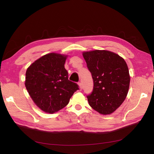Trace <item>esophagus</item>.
<instances>
[{"instance_id":"obj_1","label":"esophagus","mask_w":154,"mask_h":154,"mask_svg":"<svg viewBox=\"0 0 154 154\" xmlns=\"http://www.w3.org/2000/svg\"><path fill=\"white\" fill-rule=\"evenodd\" d=\"M78 86H79V88L80 90H82V84L81 82H78Z\"/></svg>"}]
</instances>
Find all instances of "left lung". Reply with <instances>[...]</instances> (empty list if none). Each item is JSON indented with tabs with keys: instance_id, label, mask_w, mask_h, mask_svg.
Listing matches in <instances>:
<instances>
[{
	"instance_id": "1",
	"label": "left lung",
	"mask_w": 154,
	"mask_h": 154,
	"mask_svg": "<svg viewBox=\"0 0 154 154\" xmlns=\"http://www.w3.org/2000/svg\"><path fill=\"white\" fill-rule=\"evenodd\" d=\"M94 80L88 103L102 115H109L120 107L127 95L131 77L123 58L106 50L83 52Z\"/></svg>"
}]
</instances>
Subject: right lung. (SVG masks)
Instances as JSON below:
<instances>
[{"mask_svg":"<svg viewBox=\"0 0 154 154\" xmlns=\"http://www.w3.org/2000/svg\"><path fill=\"white\" fill-rule=\"evenodd\" d=\"M67 55L51 53L36 60L28 68L25 86L35 104L53 113L64 108L76 90L78 84L68 80L64 68Z\"/></svg>","mask_w":154,"mask_h":154,"instance_id":"1","label":"right lung"}]
</instances>
